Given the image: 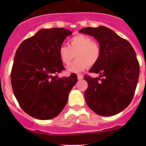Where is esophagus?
Returning <instances> with one entry per match:
<instances>
[{
	"instance_id": "esophagus-1",
	"label": "esophagus",
	"mask_w": 146,
	"mask_h": 146,
	"mask_svg": "<svg viewBox=\"0 0 146 146\" xmlns=\"http://www.w3.org/2000/svg\"><path fill=\"white\" fill-rule=\"evenodd\" d=\"M83 78V76L82 74H77V79L78 80H82Z\"/></svg>"
}]
</instances>
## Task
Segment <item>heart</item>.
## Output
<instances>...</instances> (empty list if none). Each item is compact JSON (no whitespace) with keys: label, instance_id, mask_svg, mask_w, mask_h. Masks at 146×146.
Wrapping results in <instances>:
<instances>
[{"label":"heart","instance_id":"b5f03b06","mask_svg":"<svg viewBox=\"0 0 146 146\" xmlns=\"http://www.w3.org/2000/svg\"><path fill=\"white\" fill-rule=\"evenodd\" d=\"M101 50L96 42L84 35H77L69 40V46L61 44L58 48L60 60L65 65L70 64L76 56V60L67 67V72L80 73L87 68L88 65L96 64L100 58Z\"/></svg>","mask_w":146,"mask_h":146}]
</instances>
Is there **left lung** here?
<instances>
[{"instance_id":"1","label":"left lung","mask_w":146,"mask_h":146,"mask_svg":"<svg viewBox=\"0 0 146 146\" xmlns=\"http://www.w3.org/2000/svg\"><path fill=\"white\" fill-rule=\"evenodd\" d=\"M79 32L94 36L101 50L99 60L89 70L99 73V77L84 76L88 82L84 93L86 103L99 115H115L133 99L140 74L136 53L128 41L107 27H88Z\"/></svg>"}]
</instances>
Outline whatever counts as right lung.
<instances>
[{"mask_svg":"<svg viewBox=\"0 0 146 146\" xmlns=\"http://www.w3.org/2000/svg\"><path fill=\"white\" fill-rule=\"evenodd\" d=\"M68 29H41L20 44L11 73L13 92L22 109L40 120L52 119L66 104L69 94L77 81V74L58 77L64 70L58 48Z\"/></svg>","mask_w":146,"mask_h":146,"instance_id":"add662e5","label":"right lung"}]
</instances>
